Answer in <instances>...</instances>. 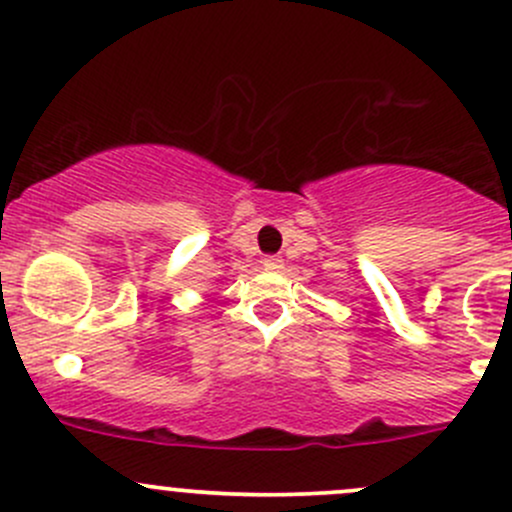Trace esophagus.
<instances>
[{"label": "esophagus", "mask_w": 512, "mask_h": 512, "mask_svg": "<svg viewBox=\"0 0 512 512\" xmlns=\"http://www.w3.org/2000/svg\"><path fill=\"white\" fill-rule=\"evenodd\" d=\"M262 265H265V270L274 272V270H282L284 260H282V257H277V255H267L265 260H262Z\"/></svg>", "instance_id": "obj_1"}]
</instances>
